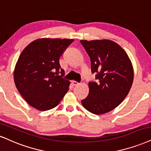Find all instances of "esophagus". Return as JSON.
Segmentation results:
<instances>
[{"mask_svg": "<svg viewBox=\"0 0 151 151\" xmlns=\"http://www.w3.org/2000/svg\"><path fill=\"white\" fill-rule=\"evenodd\" d=\"M71 84H72L73 86H77V85H78L79 83H78V82H76V81H72Z\"/></svg>", "mask_w": 151, "mask_h": 151, "instance_id": "obj_1", "label": "esophagus"}]
</instances>
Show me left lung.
I'll use <instances>...</instances> for the list:
<instances>
[{
	"label": "left lung",
	"mask_w": 151,
	"mask_h": 151,
	"mask_svg": "<svg viewBox=\"0 0 151 151\" xmlns=\"http://www.w3.org/2000/svg\"><path fill=\"white\" fill-rule=\"evenodd\" d=\"M91 60L96 81L89 82L88 96L81 101L94 114L112 111L124 99L134 79L131 61L122 47L109 40H81Z\"/></svg>",
	"instance_id": "8db88e82"
}]
</instances>
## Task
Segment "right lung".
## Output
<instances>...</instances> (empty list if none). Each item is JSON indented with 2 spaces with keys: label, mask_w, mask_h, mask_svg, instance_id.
<instances>
[{
  "label": "right lung",
  "mask_w": 151,
  "mask_h": 151,
  "mask_svg": "<svg viewBox=\"0 0 151 151\" xmlns=\"http://www.w3.org/2000/svg\"><path fill=\"white\" fill-rule=\"evenodd\" d=\"M73 39L40 38L24 48L14 71L16 87L29 105L47 111L59 104L70 82L64 79L59 58Z\"/></svg>",
  "instance_id": "add662e5"
}]
</instances>
